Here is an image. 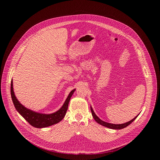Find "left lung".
I'll return each instance as SVG.
<instances>
[{
  "mask_svg": "<svg viewBox=\"0 0 160 160\" xmlns=\"http://www.w3.org/2000/svg\"><path fill=\"white\" fill-rule=\"evenodd\" d=\"M91 113H92V115H93L94 119L100 124H101L102 126H104V127H106L107 128H111V129H115V130H120V129H122L125 127H128V126L129 124H130L134 120H135L137 117L138 116H136V117H134V118L133 119H132L131 121L126 122V123H124V124H111V123H108V122H104L103 121H102L101 119H100L98 117L95 115L94 111L93 110V109H92V108L91 107Z\"/></svg>",
  "mask_w": 160,
  "mask_h": 160,
  "instance_id": "left-lung-1",
  "label": "left lung"
}]
</instances>
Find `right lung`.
<instances>
[{"label":"right lung","instance_id":"obj_1","mask_svg":"<svg viewBox=\"0 0 160 160\" xmlns=\"http://www.w3.org/2000/svg\"><path fill=\"white\" fill-rule=\"evenodd\" d=\"M75 89L70 92L69 96L67 97L63 106L56 112L51 114H43L33 112L23 106L16 98L13 90V81H11V96L13 103L18 112L23 117L32 127L36 128H45L49 126L55 124L61 121L66 114L67 109H68L69 102L71 97H72Z\"/></svg>","mask_w":160,"mask_h":160}]
</instances>
